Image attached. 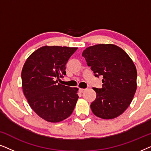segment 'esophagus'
<instances>
[{
  "label": "esophagus",
  "mask_w": 151,
  "mask_h": 151,
  "mask_svg": "<svg viewBox=\"0 0 151 151\" xmlns=\"http://www.w3.org/2000/svg\"><path fill=\"white\" fill-rule=\"evenodd\" d=\"M86 89H84V88H79V91L80 93H83L84 91H85Z\"/></svg>",
  "instance_id": "1"
}]
</instances>
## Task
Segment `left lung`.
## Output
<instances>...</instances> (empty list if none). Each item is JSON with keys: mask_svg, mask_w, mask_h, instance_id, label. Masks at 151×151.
Instances as JSON below:
<instances>
[{"mask_svg": "<svg viewBox=\"0 0 151 151\" xmlns=\"http://www.w3.org/2000/svg\"><path fill=\"white\" fill-rule=\"evenodd\" d=\"M82 56L96 77L102 76V88H93L96 98L91 109L97 117L113 119L124 112L137 89V70L120 47L99 44L87 47Z\"/></svg>", "mask_w": 151, "mask_h": 151, "instance_id": "obj_1", "label": "left lung"}]
</instances>
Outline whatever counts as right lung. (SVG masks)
I'll use <instances>...</instances> for the list:
<instances>
[{
  "instance_id": "1",
  "label": "right lung",
  "mask_w": 151,
  "mask_h": 151,
  "mask_svg": "<svg viewBox=\"0 0 151 151\" xmlns=\"http://www.w3.org/2000/svg\"><path fill=\"white\" fill-rule=\"evenodd\" d=\"M77 49L42 47L29 56L22 67L24 96L34 112L49 122H59L69 117L79 98L78 88L58 82L66 75V64Z\"/></svg>"
}]
</instances>
